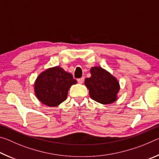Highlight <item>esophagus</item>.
Wrapping results in <instances>:
<instances>
[{
	"label": "esophagus",
	"instance_id": "esophagus-1",
	"mask_svg": "<svg viewBox=\"0 0 159 159\" xmlns=\"http://www.w3.org/2000/svg\"><path fill=\"white\" fill-rule=\"evenodd\" d=\"M78 83H79V84H82V83H83V81H84V78H80V79H78Z\"/></svg>",
	"mask_w": 159,
	"mask_h": 159
}]
</instances>
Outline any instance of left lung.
<instances>
[{
    "instance_id": "8db88e82",
    "label": "left lung",
    "mask_w": 159,
    "mask_h": 159,
    "mask_svg": "<svg viewBox=\"0 0 159 159\" xmlns=\"http://www.w3.org/2000/svg\"><path fill=\"white\" fill-rule=\"evenodd\" d=\"M90 74L91 76L85 79L90 98L102 104H111L116 100L120 90L116 78L100 66L92 67Z\"/></svg>"
}]
</instances>
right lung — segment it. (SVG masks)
<instances>
[{
  "label": "right lung",
  "instance_id": "1",
  "mask_svg": "<svg viewBox=\"0 0 159 159\" xmlns=\"http://www.w3.org/2000/svg\"><path fill=\"white\" fill-rule=\"evenodd\" d=\"M77 81L60 66L51 67L41 72L34 83V93L42 104L57 107L66 100L70 87Z\"/></svg>",
  "mask_w": 159,
  "mask_h": 159
}]
</instances>
